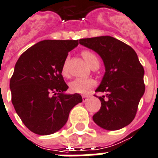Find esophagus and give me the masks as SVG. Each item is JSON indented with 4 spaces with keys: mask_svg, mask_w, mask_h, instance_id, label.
I'll use <instances>...</instances> for the list:
<instances>
[{
    "mask_svg": "<svg viewBox=\"0 0 158 158\" xmlns=\"http://www.w3.org/2000/svg\"><path fill=\"white\" fill-rule=\"evenodd\" d=\"M89 98V95H84V96H83V101L84 102H86L87 100H88V98Z\"/></svg>",
    "mask_w": 158,
    "mask_h": 158,
    "instance_id": "34e87169",
    "label": "esophagus"
}]
</instances>
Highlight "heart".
<instances>
[{
  "label": "heart",
  "mask_w": 158,
  "mask_h": 158,
  "mask_svg": "<svg viewBox=\"0 0 158 158\" xmlns=\"http://www.w3.org/2000/svg\"><path fill=\"white\" fill-rule=\"evenodd\" d=\"M81 55L92 69H96L98 68L100 65V60H99L98 56L94 52L89 50H84L82 52ZM61 74L63 76L65 77L69 75L68 59L64 60V63L62 64ZM95 86H96L95 81L94 79H89V78H78L69 83V89L73 93L81 94H89Z\"/></svg>",
  "instance_id": "b5f03b06"
}]
</instances>
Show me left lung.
Returning <instances> with one entry per match:
<instances>
[{
	"label": "left lung",
	"instance_id": "left-lung-1",
	"mask_svg": "<svg viewBox=\"0 0 158 158\" xmlns=\"http://www.w3.org/2000/svg\"><path fill=\"white\" fill-rule=\"evenodd\" d=\"M79 43L95 51L103 60L106 72L96 92L100 110L94 122L107 130H117L132 122L144 94V69L130 46L110 36L82 38ZM98 97L97 95H94Z\"/></svg>",
	"mask_w": 158,
	"mask_h": 158
}]
</instances>
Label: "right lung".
Listing matches in <instances>:
<instances>
[{
    "label": "right lung",
    "mask_w": 158,
    "mask_h": 158,
    "mask_svg": "<svg viewBox=\"0 0 158 158\" xmlns=\"http://www.w3.org/2000/svg\"><path fill=\"white\" fill-rule=\"evenodd\" d=\"M79 40H43L31 47L16 62L10 81L11 102L28 130L52 135L67 122L69 111L83 101L80 94H64L68 89L61 67Z\"/></svg>",
    "instance_id": "add662e5"
}]
</instances>
